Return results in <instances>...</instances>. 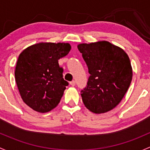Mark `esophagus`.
<instances>
[{
    "instance_id": "obj_1",
    "label": "esophagus",
    "mask_w": 150,
    "mask_h": 150,
    "mask_svg": "<svg viewBox=\"0 0 150 150\" xmlns=\"http://www.w3.org/2000/svg\"><path fill=\"white\" fill-rule=\"evenodd\" d=\"M70 84L71 86H75V84H76V81H74V80H73V81H71L70 82Z\"/></svg>"
}]
</instances>
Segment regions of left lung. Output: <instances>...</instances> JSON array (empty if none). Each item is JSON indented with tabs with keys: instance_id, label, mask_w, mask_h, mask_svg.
Returning <instances> with one entry per match:
<instances>
[{
	"instance_id": "obj_1",
	"label": "left lung",
	"mask_w": 150,
	"mask_h": 150,
	"mask_svg": "<svg viewBox=\"0 0 150 150\" xmlns=\"http://www.w3.org/2000/svg\"><path fill=\"white\" fill-rule=\"evenodd\" d=\"M78 49L90 74L86 86L81 91L84 105L95 113L111 110L119 104L132 82L129 56L108 41L82 43Z\"/></svg>"
}]
</instances>
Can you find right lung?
Returning <instances> with one entry per match:
<instances>
[{
	"mask_svg": "<svg viewBox=\"0 0 150 150\" xmlns=\"http://www.w3.org/2000/svg\"><path fill=\"white\" fill-rule=\"evenodd\" d=\"M71 48L69 43L40 42L20 53L15 80L23 101L34 110L49 112L60 103L69 83L63 78L58 60Z\"/></svg>",
	"mask_w": 150,
	"mask_h": 150,
	"instance_id": "right-lung-1",
	"label": "right lung"
}]
</instances>
